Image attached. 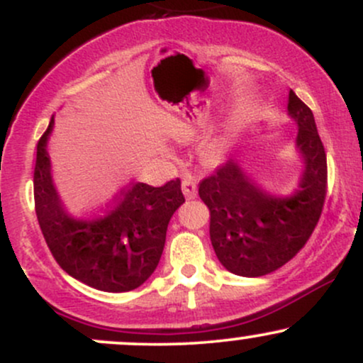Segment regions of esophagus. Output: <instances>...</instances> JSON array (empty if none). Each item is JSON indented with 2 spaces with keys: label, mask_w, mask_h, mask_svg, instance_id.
<instances>
[{
  "label": "esophagus",
  "mask_w": 363,
  "mask_h": 363,
  "mask_svg": "<svg viewBox=\"0 0 363 363\" xmlns=\"http://www.w3.org/2000/svg\"><path fill=\"white\" fill-rule=\"evenodd\" d=\"M182 193H184L187 199L196 198V194H198V182H196L194 179L186 177L184 181H182Z\"/></svg>",
  "instance_id": "esophagus-1"
}]
</instances>
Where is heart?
I'll return each instance as SVG.
<instances>
[{
  "label": "heart",
  "mask_w": 363,
  "mask_h": 363,
  "mask_svg": "<svg viewBox=\"0 0 363 363\" xmlns=\"http://www.w3.org/2000/svg\"><path fill=\"white\" fill-rule=\"evenodd\" d=\"M179 136H187L186 133H179ZM203 158H205L206 162H215L216 158H218V150L215 147H206L203 150Z\"/></svg>",
  "instance_id": "b5f03b06"
}]
</instances>
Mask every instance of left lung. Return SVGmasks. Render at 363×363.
<instances>
[{
  "label": "left lung",
  "instance_id": "left-lung-1",
  "mask_svg": "<svg viewBox=\"0 0 363 363\" xmlns=\"http://www.w3.org/2000/svg\"><path fill=\"white\" fill-rule=\"evenodd\" d=\"M286 112L297 124L302 176L290 194H274L230 160L199 184L210 208V239L223 268L256 278L289 262L309 240L326 196L328 165L314 114L294 90Z\"/></svg>",
  "mask_w": 363,
  "mask_h": 363
}]
</instances>
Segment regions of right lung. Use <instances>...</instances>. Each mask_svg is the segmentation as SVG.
Returning a JSON list of instances; mask_svg holds the SVG:
<instances>
[{
  "label": "right lung",
  "mask_w": 363,
  "mask_h": 363,
  "mask_svg": "<svg viewBox=\"0 0 363 363\" xmlns=\"http://www.w3.org/2000/svg\"><path fill=\"white\" fill-rule=\"evenodd\" d=\"M37 143L35 213L54 259L78 281L102 291L138 289L155 272L172 215L184 203L181 181L162 187L135 182L112 206L91 218L73 215L54 184L48 140Z\"/></svg>",
  "instance_id": "add662e5"
}]
</instances>
